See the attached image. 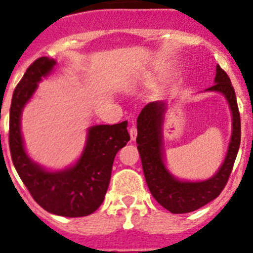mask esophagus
Segmentation results:
<instances>
[{"label":"esophagus","instance_id":"esophagus-1","mask_svg":"<svg viewBox=\"0 0 253 253\" xmlns=\"http://www.w3.org/2000/svg\"><path fill=\"white\" fill-rule=\"evenodd\" d=\"M129 134H130V139L131 140H135V138H137V126L135 125H130V128H129Z\"/></svg>","mask_w":253,"mask_h":253}]
</instances>
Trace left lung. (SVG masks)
<instances>
[{"label":"left lung","instance_id":"obj_1","mask_svg":"<svg viewBox=\"0 0 253 253\" xmlns=\"http://www.w3.org/2000/svg\"><path fill=\"white\" fill-rule=\"evenodd\" d=\"M208 91H218L227 97L233 114V133L223 166L214 177L202 182H182L172 177L163 165L161 152V124L165 104L149 102L143 107L137 119V144L142 160L147 185L163 208L173 214L190 213L218 198L228 182L241 143V116L236 92L227 73L216 66L215 84Z\"/></svg>","mask_w":253,"mask_h":253}]
</instances>
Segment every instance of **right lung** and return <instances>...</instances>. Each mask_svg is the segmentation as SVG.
Returning a JSON list of instances; mask_svg holds the SVG:
<instances>
[{"mask_svg": "<svg viewBox=\"0 0 253 253\" xmlns=\"http://www.w3.org/2000/svg\"><path fill=\"white\" fill-rule=\"evenodd\" d=\"M54 64V59L38 58L28 67L13 91L8 130L11 158L30 195L43 209L69 218L86 216L104 202L114 158L130 139L126 130L128 123L90 128L84 154L72 169L48 172L31 162L22 146L20 115L24 105L37 90L38 82L50 72Z\"/></svg>", "mask_w": 253, "mask_h": 253, "instance_id": "add662e5", "label": "right lung"}]
</instances>
